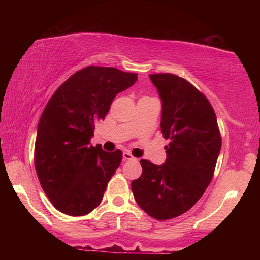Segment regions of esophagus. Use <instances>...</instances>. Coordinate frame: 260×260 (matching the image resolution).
Segmentation results:
<instances>
[{
  "label": "esophagus",
  "mask_w": 260,
  "mask_h": 260,
  "mask_svg": "<svg viewBox=\"0 0 260 260\" xmlns=\"http://www.w3.org/2000/svg\"><path fill=\"white\" fill-rule=\"evenodd\" d=\"M122 158H124V160H133V159H135V158L132 156V153L128 152V151H124V153H122Z\"/></svg>",
  "instance_id": "obj_1"
}]
</instances>
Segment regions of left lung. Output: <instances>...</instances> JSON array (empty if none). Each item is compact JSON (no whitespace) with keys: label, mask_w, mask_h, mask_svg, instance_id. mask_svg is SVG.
Instances as JSON below:
<instances>
[{"label":"left lung","mask_w":260,"mask_h":260,"mask_svg":"<svg viewBox=\"0 0 260 260\" xmlns=\"http://www.w3.org/2000/svg\"><path fill=\"white\" fill-rule=\"evenodd\" d=\"M162 102L160 128L166 161L141 159L142 174L132 181L136 203L148 215L169 220L187 212L213 178L221 149L212 105L186 79L171 73L150 74Z\"/></svg>","instance_id":"left-lung-1"}]
</instances>
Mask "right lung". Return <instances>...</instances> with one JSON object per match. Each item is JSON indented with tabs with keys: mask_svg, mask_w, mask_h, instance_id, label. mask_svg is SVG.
I'll list each match as a JSON object with an SVG mask.
<instances>
[{
	"mask_svg": "<svg viewBox=\"0 0 260 260\" xmlns=\"http://www.w3.org/2000/svg\"><path fill=\"white\" fill-rule=\"evenodd\" d=\"M138 74L116 68L86 67L72 74L48 101L38 126L34 165L55 208L80 217L100 205L122 152L90 146L95 124Z\"/></svg>",
	"mask_w": 260,
	"mask_h": 260,
	"instance_id": "right-lung-1",
	"label": "right lung"
}]
</instances>
